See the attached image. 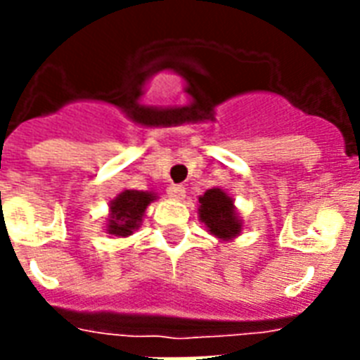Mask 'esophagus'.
Returning a JSON list of instances; mask_svg holds the SVG:
<instances>
[{
    "label": "esophagus",
    "instance_id": "1",
    "mask_svg": "<svg viewBox=\"0 0 360 360\" xmlns=\"http://www.w3.org/2000/svg\"><path fill=\"white\" fill-rule=\"evenodd\" d=\"M168 196L174 200H181L185 196V186L183 185H169L168 186Z\"/></svg>",
    "mask_w": 360,
    "mask_h": 360
}]
</instances>
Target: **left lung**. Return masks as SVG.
<instances>
[{
    "label": "left lung",
    "instance_id": "obj_1",
    "mask_svg": "<svg viewBox=\"0 0 360 360\" xmlns=\"http://www.w3.org/2000/svg\"><path fill=\"white\" fill-rule=\"evenodd\" d=\"M200 217L213 236L220 239L236 237L240 231V222L233 211L231 198L220 188H211L200 198Z\"/></svg>",
    "mask_w": 360,
    "mask_h": 360
}]
</instances>
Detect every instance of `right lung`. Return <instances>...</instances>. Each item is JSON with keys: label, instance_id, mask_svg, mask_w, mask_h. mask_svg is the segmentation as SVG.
Returning <instances> with one entry per match:
<instances>
[{"label": "right lung", "instance_id": "add662e5", "mask_svg": "<svg viewBox=\"0 0 360 360\" xmlns=\"http://www.w3.org/2000/svg\"><path fill=\"white\" fill-rule=\"evenodd\" d=\"M153 194L141 191H124L112 202V220L108 224V233L127 237L136 230V226L143 217V211L153 202Z\"/></svg>", "mask_w": 360, "mask_h": 360}]
</instances>
